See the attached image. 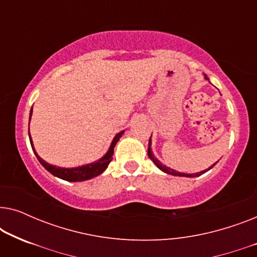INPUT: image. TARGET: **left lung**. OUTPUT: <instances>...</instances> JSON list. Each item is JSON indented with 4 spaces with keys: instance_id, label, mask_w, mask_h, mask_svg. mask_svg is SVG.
<instances>
[{
    "instance_id": "1",
    "label": "left lung",
    "mask_w": 257,
    "mask_h": 257,
    "mask_svg": "<svg viewBox=\"0 0 257 257\" xmlns=\"http://www.w3.org/2000/svg\"><path fill=\"white\" fill-rule=\"evenodd\" d=\"M205 76V79H207L209 82V78L208 77H207V75H203ZM210 83V82H209ZM151 138H152V136H151ZM151 138H150V142H149V150H147V154H149V157H150V159L153 161L154 163V165H156V166L159 168L160 171H163L164 173H167V174H171V175H174V177H185V178H195V177H199V175H201V174H203V173H206V172H208L210 168H213L214 166H215V165L217 164V161L215 164H213L212 166L210 167H208V168H206V170H203V171H201V172H198V173H180V172H178V171H175V170H173V168H170V167H167V166H165L164 164H161L160 163V160H158L157 158H156V156H154V153L152 152V149H151V145H152V140H151Z\"/></svg>"
}]
</instances>
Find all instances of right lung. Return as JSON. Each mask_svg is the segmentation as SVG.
Listing matches in <instances>:
<instances>
[{
	"mask_svg": "<svg viewBox=\"0 0 257 257\" xmlns=\"http://www.w3.org/2000/svg\"><path fill=\"white\" fill-rule=\"evenodd\" d=\"M31 115H33V107H31L30 110V114H29V125H30V120H31ZM125 131H121L117 133V135L114 136L113 140H112L110 147H108L107 152L104 154L103 157L100 158V159H98L96 161H93V163H90V164H85V165H82V166H77V167H59V166H55V165H51L47 163V161L42 159V158L38 156L36 150H35L34 147V144H33V139H31V136H30V130H29V140H30V144H31V147H33V151L35 153V156L40 161L42 166H43L45 170L48 172H50L52 175H55V177H57L59 179H63V180H66V181H71V182H77V181H85V180H90V179H92L94 177H98V175H100L103 172L106 170L108 164L111 163L112 160V156H113V151H114V146L117 145L118 140L120 139V137L124 135Z\"/></svg>",
	"mask_w": 257,
	"mask_h": 257,
	"instance_id": "add662e5",
	"label": "right lung"
}]
</instances>
